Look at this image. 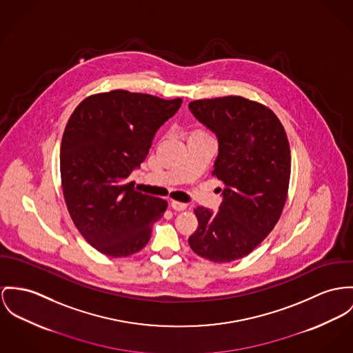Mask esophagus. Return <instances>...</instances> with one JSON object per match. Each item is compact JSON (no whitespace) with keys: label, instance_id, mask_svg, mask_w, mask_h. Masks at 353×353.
I'll list each match as a JSON object with an SVG mask.
<instances>
[{"label":"esophagus","instance_id":"esophagus-1","mask_svg":"<svg viewBox=\"0 0 353 353\" xmlns=\"http://www.w3.org/2000/svg\"><path fill=\"white\" fill-rule=\"evenodd\" d=\"M170 205H172V208H173L174 211H184V210H187V204L180 203V201H176V200H172Z\"/></svg>","mask_w":353,"mask_h":353}]
</instances>
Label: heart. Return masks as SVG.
Wrapping results in <instances>:
<instances>
[{
	"label": "heart",
	"instance_id": "b5f03b06",
	"mask_svg": "<svg viewBox=\"0 0 353 353\" xmlns=\"http://www.w3.org/2000/svg\"><path fill=\"white\" fill-rule=\"evenodd\" d=\"M193 134H207V132L203 129H194L190 132V136H193Z\"/></svg>",
	"mask_w": 353,
	"mask_h": 353
}]
</instances>
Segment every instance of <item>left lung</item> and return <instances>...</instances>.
I'll return each instance as SVG.
<instances>
[{"mask_svg": "<svg viewBox=\"0 0 353 353\" xmlns=\"http://www.w3.org/2000/svg\"><path fill=\"white\" fill-rule=\"evenodd\" d=\"M190 109L216 134L212 174L224 190L217 212L193 210L199 225L188 242L199 256L228 263L262 243L282 215L292 169L289 139L272 110L243 97L199 99Z\"/></svg>", "mask_w": 353, "mask_h": 353, "instance_id": "8db88e82", "label": "left lung"}]
</instances>
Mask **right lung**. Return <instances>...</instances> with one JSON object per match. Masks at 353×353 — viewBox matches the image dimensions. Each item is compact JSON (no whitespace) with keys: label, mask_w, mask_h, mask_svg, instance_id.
<instances>
[{"label":"right lung","mask_w":353,"mask_h":353,"mask_svg":"<svg viewBox=\"0 0 353 353\" xmlns=\"http://www.w3.org/2000/svg\"><path fill=\"white\" fill-rule=\"evenodd\" d=\"M181 103L112 90L87 97L71 114L60 146L61 188L74 224L99 252L136 254L163 216L168 201L138 192L126 179Z\"/></svg>","instance_id":"obj_1"}]
</instances>
